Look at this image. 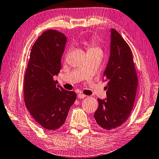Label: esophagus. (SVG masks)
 Masks as SVG:
<instances>
[{"mask_svg":"<svg viewBox=\"0 0 159 159\" xmlns=\"http://www.w3.org/2000/svg\"><path fill=\"white\" fill-rule=\"evenodd\" d=\"M85 97H86V96L84 95V94H83V93H78V94H77V98H79V99H82V98H84Z\"/></svg>","mask_w":159,"mask_h":159,"instance_id":"obj_1","label":"esophagus"}]
</instances>
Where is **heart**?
I'll list each match as a JSON object with an SVG mask.
<instances>
[{"label":"heart","instance_id":"obj_1","mask_svg":"<svg viewBox=\"0 0 159 159\" xmlns=\"http://www.w3.org/2000/svg\"><path fill=\"white\" fill-rule=\"evenodd\" d=\"M85 46L87 47L88 52L90 51H96V50H100V48L98 45V43L96 39L91 38L89 40H88L84 43Z\"/></svg>","mask_w":159,"mask_h":159}]
</instances>
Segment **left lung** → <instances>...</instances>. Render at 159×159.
<instances>
[{
    "label": "left lung",
    "mask_w": 159,
    "mask_h": 159,
    "mask_svg": "<svg viewBox=\"0 0 159 159\" xmlns=\"http://www.w3.org/2000/svg\"><path fill=\"white\" fill-rule=\"evenodd\" d=\"M107 98H98L94 118L100 126L112 130L127 120L134 105L138 77L131 50L116 30H110V54L103 73Z\"/></svg>",
    "instance_id": "left-lung-1"
}]
</instances>
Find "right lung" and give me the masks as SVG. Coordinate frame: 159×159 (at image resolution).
<instances>
[{
	"mask_svg": "<svg viewBox=\"0 0 159 159\" xmlns=\"http://www.w3.org/2000/svg\"><path fill=\"white\" fill-rule=\"evenodd\" d=\"M67 38L56 30L43 32L33 44L24 77V95L33 118L47 130L65 123L76 93L57 86L53 77L61 68Z\"/></svg>",
	"mask_w": 159,
	"mask_h": 159,
	"instance_id": "right-lung-1",
	"label": "right lung"
}]
</instances>
